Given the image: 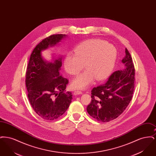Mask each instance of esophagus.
<instances>
[{
	"mask_svg": "<svg viewBox=\"0 0 156 156\" xmlns=\"http://www.w3.org/2000/svg\"><path fill=\"white\" fill-rule=\"evenodd\" d=\"M82 94V92L80 91V90H76L75 91L74 94L75 95H80V94Z\"/></svg>",
	"mask_w": 156,
	"mask_h": 156,
	"instance_id": "34e87169",
	"label": "esophagus"
}]
</instances>
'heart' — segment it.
<instances>
[{
  "instance_id": "obj_1",
  "label": "heart",
  "mask_w": 156,
  "mask_h": 156,
  "mask_svg": "<svg viewBox=\"0 0 156 156\" xmlns=\"http://www.w3.org/2000/svg\"><path fill=\"white\" fill-rule=\"evenodd\" d=\"M117 58L116 49L108 42L90 39L82 42L74 50V55L68 54L64 61L65 71L68 74L78 75L71 82L75 89H82L91 84L95 79L101 81L111 74Z\"/></svg>"
}]
</instances>
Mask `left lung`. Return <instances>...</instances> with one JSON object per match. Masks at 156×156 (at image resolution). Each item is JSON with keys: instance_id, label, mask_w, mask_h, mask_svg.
<instances>
[{"instance_id": "left-lung-1", "label": "left lung", "mask_w": 156, "mask_h": 156, "mask_svg": "<svg viewBox=\"0 0 156 156\" xmlns=\"http://www.w3.org/2000/svg\"><path fill=\"white\" fill-rule=\"evenodd\" d=\"M122 60L125 68L114 72L105 83L92 90V101L87 110L89 115L102 122L117 118L130 103L134 88V68L130 53Z\"/></svg>"}]
</instances>
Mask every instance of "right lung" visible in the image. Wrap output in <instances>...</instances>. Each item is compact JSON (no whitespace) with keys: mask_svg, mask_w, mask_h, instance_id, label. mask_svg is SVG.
Here are the masks:
<instances>
[{"mask_svg":"<svg viewBox=\"0 0 156 156\" xmlns=\"http://www.w3.org/2000/svg\"><path fill=\"white\" fill-rule=\"evenodd\" d=\"M66 34H54L43 40L30 55L26 75L28 98L34 111L42 119H58L68 109L72 102L71 92H64L68 80L59 73L62 56H52L47 61L42 51L58 44Z\"/></svg>","mask_w":156,"mask_h":156,"instance_id":"obj_1","label":"right lung"}]
</instances>
